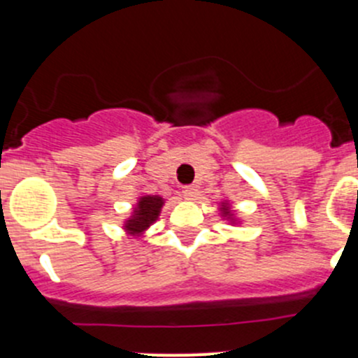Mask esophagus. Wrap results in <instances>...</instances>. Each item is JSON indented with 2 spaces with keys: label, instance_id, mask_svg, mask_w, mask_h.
<instances>
[{
  "label": "esophagus",
  "instance_id": "34e87169",
  "mask_svg": "<svg viewBox=\"0 0 358 358\" xmlns=\"http://www.w3.org/2000/svg\"><path fill=\"white\" fill-rule=\"evenodd\" d=\"M182 194H184V198H186V200H196L198 189L194 186H187V187H184V189H182Z\"/></svg>",
  "mask_w": 358,
  "mask_h": 358
}]
</instances>
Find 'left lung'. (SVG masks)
I'll return each mask as SVG.
<instances>
[{"label":"left lung","instance_id":"obj_1","mask_svg":"<svg viewBox=\"0 0 358 358\" xmlns=\"http://www.w3.org/2000/svg\"><path fill=\"white\" fill-rule=\"evenodd\" d=\"M219 212H220V217L222 219H226L227 222L231 224V226H236V224H241V220H239L238 213H236V210H233V205H231L229 200H222L219 203Z\"/></svg>","mask_w":358,"mask_h":358}]
</instances>
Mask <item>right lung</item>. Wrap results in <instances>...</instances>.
I'll use <instances>...</instances> for the list:
<instances>
[{
	"label": "right lung",
	"mask_w": 358,
	"mask_h": 358,
	"mask_svg": "<svg viewBox=\"0 0 358 358\" xmlns=\"http://www.w3.org/2000/svg\"><path fill=\"white\" fill-rule=\"evenodd\" d=\"M165 205V198L160 194H141L132 206V212L124 220L122 229L125 234L132 238H141L146 231L153 226L160 217L162 208Z\"/></svg>",
	"instance_id": "1"
}]
</instances>
